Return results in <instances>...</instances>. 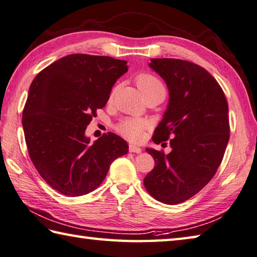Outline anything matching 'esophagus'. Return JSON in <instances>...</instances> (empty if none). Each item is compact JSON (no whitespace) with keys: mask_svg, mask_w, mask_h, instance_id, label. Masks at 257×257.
<instances>
[{"mask_svg":"<svg viewBox=\"0 0 257 257\" xmlns=\"http://www.w3.org/2000/svg\"><path fill=\"white\" fill-rule=\"evenodd\" d=\"M128 150H130V152H133V154H141L142 152V149L140 147L134 146V145H130Z\"/></svg>","mask_w":257,"mask_h":257,"instance_id":"1","label":"esophagus"}]
</instances>
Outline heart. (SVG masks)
Masks as SVG:
<instances>
[{
	"label": "heart",
	"instance_id": "obj_1",
	"mask_svg": "<svg viewBox=\"0 0 257 257\" xmlns=\"http://www.w3.org/2000/svg\"><path fill=\"white\" fill-rule=\"evenodd\" d=\"M137 84L143 96H148L151 93H161L166 94V88L164 83L161 82L159 78L151 73H140L137 76ZM116 92V88L111 90L109 99H112ZM146 120L139 119V118H125L120 120L118 125H117V131H118L121 136L126 137L130 140L138 141L142 138V132L146 127Z\"/></svg>",
	"mask_w": 257,
	"mask_h": 257
}]
</instances>
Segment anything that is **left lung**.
<instances>
[{
  "instance_id": "obj_1",
  "label": "left lung",
  "mask_w": 257,
  "mask_h": 257,
  "mask_svg": "<svg viewBox=\"0 0 257 257\" xmlns=\"http://www.w3.org/2000/svg\"><path fill=\"white\" fill-rule=\"evenodd\" d=\"M149 66L169 91L168 107L152 141L159 145L172 138V152L146 149L156 166L143 184L157 201L178 204L199 193L221 164L230 132L228 102L217 80L200 65L151 58Z\"/></svg>"
}]
</instances>
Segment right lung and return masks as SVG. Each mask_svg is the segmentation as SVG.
<instances>
[{
	"label": "right lung",
	"mask_w": 257,
	"mask_h": 257,
	"mask_svg": "<svg viewBox=\"0 0 257 257\" xmlns=\"http://www.w3.org/2000/svg\"><path fill=\"white\" fill-rule=\"evenodd\" d=\"M126 61L71 54L36 75L22 112L30 159L54 190L81 196L100 185L116 158L128 146L114 133L93 143L84 136L97 109L105 107Z\"/></svg>",
	"instance_id": "right-lung-1"
}]
</instances>
